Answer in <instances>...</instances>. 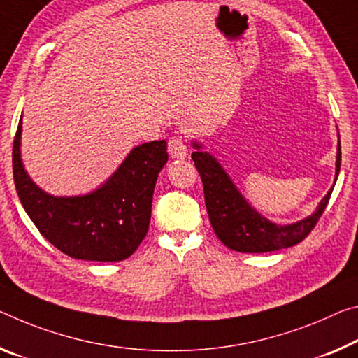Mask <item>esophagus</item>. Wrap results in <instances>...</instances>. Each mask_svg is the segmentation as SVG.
I'll use <instances>...</instances> for the list:
<instances>
[{"label":"esophagus","mask_w":358,"mask_h":358,"mask_svg":"<svg viewBox=\"0 0 358 358\" xmlns=\"http://www.w3.org/2000/svg\"><path fill=\"white\" fill-rule=\"evenodd\" d=\"M169 155L172 159H185L188 156V150L181 137H172L169 140Z\"/></svg>","instance_id":"obj_1"}]
</instances>
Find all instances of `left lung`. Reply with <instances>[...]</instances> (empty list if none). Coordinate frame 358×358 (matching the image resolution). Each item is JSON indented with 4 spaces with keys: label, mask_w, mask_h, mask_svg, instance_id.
<instances>
[{
    "label": "left lung",
    "mask_w": 358,
    "mask_h": 358,
    "mask_svg": "<svg viewBox=\"0 0 358 358\" xmlns=\"http://www.w3.org/2000/svg\"><path fill=\"white\" fill-rule=\"evenodd\" d=\"M192 148L196 151L191 157L202 178L206 207L215 234L231 250L242 253L275 252L301 242L322 217L341 169V141H338L334 183L315 212L296 223L275 224L245 201L221 164L210 152L203 151L201 143L192 141Z\"/></svg>",
    "instance_id": "8db88e82"
}]
</instances>
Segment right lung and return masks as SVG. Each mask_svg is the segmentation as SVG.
I'll return each mask as SVG.
<instances>
[{
    "label": "right lung",
    "instance_id": "1",
    "mask_svg": "<svg viewBox=\"0 0 358 358\" xmlns=\"http://www.w3.org/2000/svg\"><path fill=\"white\" fill-rule=\"evenodd\" d=\"M22 117L13 146L14 183L38 231L76 259L122 261L148 232L157 175L166 166L167 143L156 140L129 152L116 172L83 196H52L30 178L20 155Z\"/></svg>",
    "mask_w": 358,
    "mask_h": 358
}]
</instances>
